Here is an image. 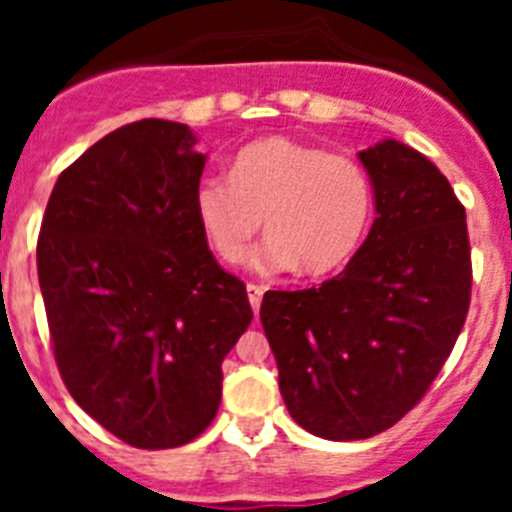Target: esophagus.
<instances>
[{
	"label": "esophagus",
	"mask_w": 512,
	"mask_h": 512,
	"mask_svg": "<svg viewBox=\"0 0 512 512\" xmlns=\"http://www.w3.org/2000/svg\"><path fill=\"white\" fill-rule=\"evenodd\" d=\"M246 292H248V302H251L253 312H256V315H259L261 297H264V287H261V284H248Z\"/></svg>",
	"instance_id": "34e87169"
}]
</instances>
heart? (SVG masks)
Segmentation results:
<instances>
[{
    "label": "heart",
    "instance_id": "b5f03b06",
    "mask_svg": "<svg viewBox=\"0 0 512 512\" xmlns=\"http://www.w3.org/2000/svg\"><path fill=\"white\" fill-rule=\"evenodd\" d=\"M372 182L351 156L289 138H266L243 148L230 179L205 176L194 210L212 251L228 264L241 261L259 235H271L256 269H297L323 277L341 269L364 241L372 217Z\"/></svg>",
    "mask_w": 512,
    "mask_h": 512
}]
</instances>
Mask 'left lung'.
Here are the masks:
<instances>
[{"label": "left lung", "instance_id": "obj_1", "mask_svg": "<svg viewBox=\"0 0 512 512\" xmlns=\"http://www.w3.org/2000/svg\"><path fill=\"white\" fill-rule=\"evenodd\" d=\"M377 217L320 287L269 289L261 323L289 415L320 438L361 441L423 400L472 300L467 212L449 179L397 140L359 153Z\"/></svg>", "mask_w": 512, "mask_h": 512}]
</instances>
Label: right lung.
<instances>
[{
  "instance_id": "obj_1",
  "label": "right lung",
  "mask_w": 512,
  "mask_h": 512,
  "mask_svg": "<svg viewBox=\"0 0 512 512\" xmlns=\"http://www.w3.org/2000/svg\"><path fill=\"white\" fill-rule=\"evenodd\" d=\"M182 122L138 120L58 176L38 279L66 390L135 449H176L212 423L223 359L253 310L194 210L205 156Z\"/></svg>"
}]
</instances>
